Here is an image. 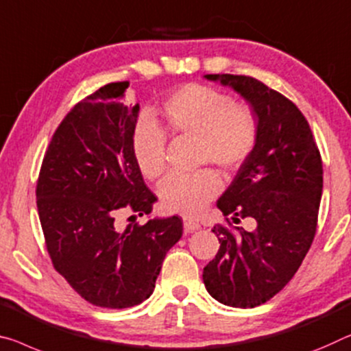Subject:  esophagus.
I'll use <instances>...</instances> for the list:
<instances>
[{
	"mask_svg": "<svg viewBox=\"0 0 351 351\" xmlns=\"http://www.w3.org/2000/svg\"><path fill=\"white\" fill-rule=\"evenodd\" d=\"M201 228V224L197 223L196 219H191V218H183V229L186 232H194Z\"/></svg>",
	"mask_w": 351,
	"mask_h": 351,
	"instance_id": "obj_1",
	"label": "esophagus"
}]
</instances>
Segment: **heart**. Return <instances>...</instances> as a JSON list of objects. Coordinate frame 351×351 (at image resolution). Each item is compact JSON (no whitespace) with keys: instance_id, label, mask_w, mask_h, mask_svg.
<instances>
[{"instance_id":"obj_1","label":"heart","mask_w":351,"mask_h":351,"mask_svg":"<svg viewBox=\"0 0 351 351\" xmlns=\"http://www.w3.org/2000/svg\"><path fill=\"white\" fill-rule=\"evenodd\" d=\"M165 130L174 138H196L199 165L213 163L237 171L252 157L261 125L254 108L206 84L190 83L174 90L163 105ZM168 134L150 119L138 122L133 133V157L149 180L166 172ZM223 182L213 169L169 177L160 190L161 206L172 213L193 217L218 196Z\"/></svg>"}]
</instances>
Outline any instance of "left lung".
I'll return each mask as SVG.
<instances>
[{"mask_svg":"<svg viewBox=\"0 0 351 351\" xmlns=\"http://www.w3.org/2000/svg\"><path fill=\"white\" fill-rule=\"evenodd\" d=\"M232 86L254 108L261 125L252 157L217 202L226 217L213 226L219 250L204 268L207 292L232 307H256L285 287L314 241L323 190V166L309 123L278 90L246 75H206ZM256 219V229L228 219Z\"/></svg>","mask_w":351,"mask_h":351,"instance_id":"left-lung-1","label":"left lung"}]
</instances>
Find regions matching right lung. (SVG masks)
<instances>
[{
	"label": "right lung",
	"instance_id": "add662e5",
	"mask_svg": "<svg viewBox=\"0 0 351 351\" xmlns=\"http://www.w3.org/2000/svg\"><path fill=\"white\" fill-rule=\"evenodd\" d=\"M128 86L108 83L67 112L36 186L53 267L88 303L108 309L136 306L152 295L166 252L183 232L180 217L125 230L116 224L121 210L143 217L157 201L133 157L139 104H123Z\"/></svg>",
	"mask_w": 351,
	"mask_h": 351
}]
</instances>
